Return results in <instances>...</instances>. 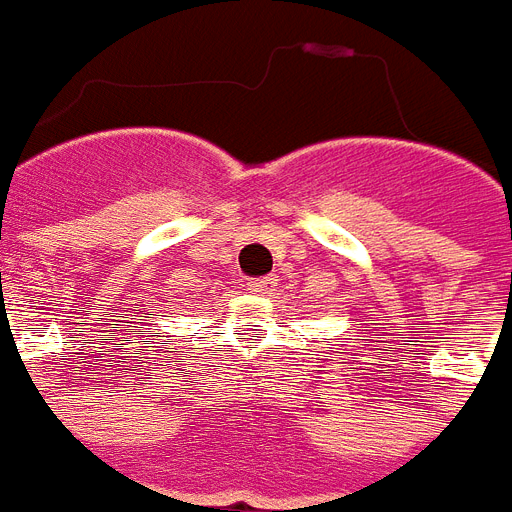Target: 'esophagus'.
Returning a JSON list of instances; mask_svg holds the SVG:
<instances>
[{"mask_svg":"<svg viewBox=\"0 0 512 512\" xmlns=\"http://www.w3.org/2000/svg\"><path fill=\"white\" fill-rule=\"evenodd\" d=\"M247 292L273 294L276 292V278H255V281H247Z\"/></svg>","mask_w":512,"mask_h":512,"instance_id":"obj_1","label":"esophagus"}]
</instances>
